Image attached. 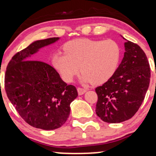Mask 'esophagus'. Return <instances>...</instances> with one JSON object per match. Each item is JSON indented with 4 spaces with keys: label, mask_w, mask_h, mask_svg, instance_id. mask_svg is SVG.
I'll list each match as a JSON object with an SVG mask.
<instances>
[{
    "label": "esophagus",
    "mask_w": 156,
    "mask_h": 156,
    "mask_svg": "<svg viewBox=\"0 0 156 156\" xmlns=\"http://www.w3.org/2000/svg\"><path fill=\"white\" fill-rule=\"evenodd\" d=\"M77 90H78V93L79 95H81V94H84V93L87 92V89L84 88H81V87H78Z\"/></svg>",
    "instance_id": "1"
}]
</instances>
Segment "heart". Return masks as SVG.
<instances>
[{"label":"heart","mask_w":156,"mask_h":156,"mask_svg":"<svg viewBox=\"0 0 156 156\" xmlns=\"http://www.w3.org/2000/svg\"><path fill=\"white\" fill-rule=\"evenodd\" d=\"M64 50L65 53L53 55L52 63L67 82L72 81L80 67L84 83H105L116 72L121 57L120 47L113 39H75L64 44Z\"/></svg>","instance_id":"heart-1"}]
</instances>
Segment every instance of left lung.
<instances>
[{"label":"left lung","mask_w":156,"mask_h":156,"mask_svg":"<svg viewBox=\"0 0 156 156\" xmlns=\"http://www.w3.org/2000/svg\"><path fill=\"white\" fill-rule=\"evenodd\" d=\"M125 48L122 61L113 76L95 89L96 114L105 122L119 123L133 117L149 87L150 67L145 53L128 40Z\"/></svg>","instance_id":"left-lung-1"}]
</instances>
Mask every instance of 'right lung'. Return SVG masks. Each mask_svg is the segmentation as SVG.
<instances>
[{
    "mask_svg": "<svg viewBox=\"0 0 156 156\" xmlns=\"http://www.w3.org/2000/svg\"><path fill=\"white\" fill-rule=\"evenodd\" d=\"M58 37L36 41L17 52L9 62L4 78L7 97L28 125L54 130L65 123L71 102L78 96L76 87L67 85L58 72L45 62L28 60L39 48Z\"/></svg>",
    "mask_w": 156,
    "mask_h": 156,
    "instance_id": "1",
    "label": "right lung"
}]
</instances>
